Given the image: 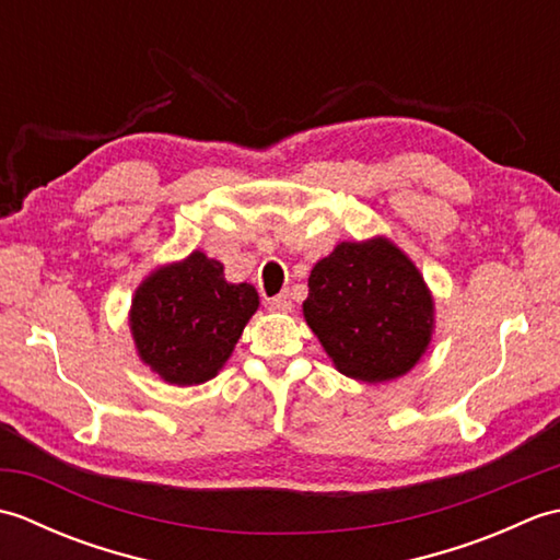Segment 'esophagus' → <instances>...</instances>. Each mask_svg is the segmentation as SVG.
<instances>
[{
  "label": "esophagus",
  "instance_id": "obj_1",
  "mask_svg": "<svg viewBox=\"0 0 560 560\" xmlns=\"http://www.w3.org/2000/svg\"><path fill=\"white\" fill-rule=\"evenodd\" d=\"M267 307H269L271 313H291L293 303L289 299V293H283V295H277V299H269Z\"/></svg>",
  "mask_w": 560,
  "mask_h": 560
}]
</instances>
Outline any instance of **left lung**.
I'll use <instances>...</instances> for the list:
<instances>
[{
    "label": "left lung",
    "instance_id": "8db88e82",
    "mask_svg": "<svg viewBox=\"0 0 560 560\" xmlns=\"http://www.w3.org/2000/svg\"><path fill=\"white\" fill-rule=\"evenodd\" d=\"M303 317L341 375L377 385L407 375L431 347L435 301L411 257L375 235L317 261Z\"/></svg>",
    "mask_w": 560,
    "mask_h": 560
}]
</instances>
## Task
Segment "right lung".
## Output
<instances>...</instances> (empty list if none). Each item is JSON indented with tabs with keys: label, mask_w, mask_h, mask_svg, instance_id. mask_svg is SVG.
Segmentation results:
<instances>
[{
	"label": "right lung",
	"mask_w": 560,
	"mask_h": 560,
	"mask_svg": "<svg viewBox=\"0 0 560 560\" xmlns=\"http://www.w3.org/2000/svg\"><path fill=\"white\" fill-rule=\"evenodd\" d=\"M257 307L253 283L225 281L221 261L195 249L139 283L127 323L139 361L163 383L189 387L219 375Z\"/></svg>",
	"instance_id": "add662e5"
}]
</instances>
